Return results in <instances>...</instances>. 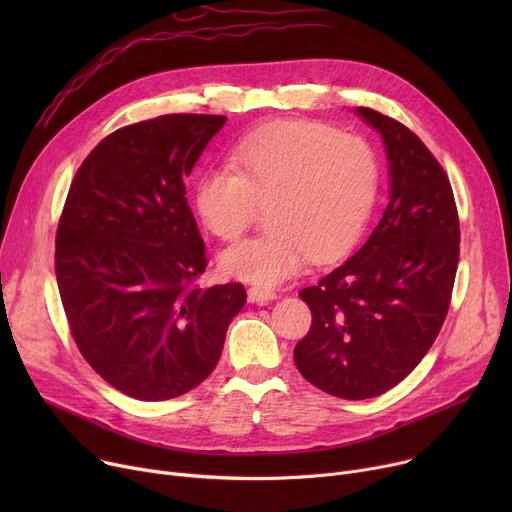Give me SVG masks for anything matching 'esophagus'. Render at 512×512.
<instances>
[{
    "instance_id": "esophagus-1",
    "label": "esophagus",
    "mask_w": 512,
    "mask_h": 512,
    "mask_svg": "<svg viewBox=\"0 0 512 512\" xmlns=\"http://www.w3.org/2000/svg\"><path fill=\"white\" fill-rule=\"evenodd\" d=\"M274 299H278V292L272 290V288H265V286H251L249 288V301L251 303L263 305V303H270Z\"/></svg>"
}]
</instances>
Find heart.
Instances as JSON below:
<instances>
[{
	"instance_id": "heart-1",
	"label": "heart",
	"mask_w": 512,
	"mask_h": 512,
	"mask_svg": "<svg viewBox=\"0 0 512 512\" xmlns=\"http://www.w3.org/2000/svg\"><path fill=\"white\" fill-rule=\"evenodd\" d=\"M228 170H207L193 186L201 224L220 240H236L267 207L257 238L220 257L222 270L253 284H278L309 259L324 263L361 236L380 191V159L359 134L282 118L265 122L228 151Z\"/></svg>"
}]
</instances>
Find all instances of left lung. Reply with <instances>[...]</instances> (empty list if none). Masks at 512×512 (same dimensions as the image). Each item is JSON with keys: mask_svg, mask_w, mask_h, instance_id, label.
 Instances as JSON below:
<instances>
[{"mask_svg": "<svg viewBox=\"0 0 512 512\" xmlns=\"http://www.w3.org/2000/svg\"><path fill=\"white\" fill-rule=\"evenodd\" d=\"M359 114L382 132L390 201L365 245L299 297L311 328L294 346L303 378L332 396L388 392L432 348L459 265V211L448 174L413 130L371 107Z\"/></svg>", "mask_w": 512, "mask_h": 512, "instance_id": "8db88e82", "label": "left lung"}]
</instances>
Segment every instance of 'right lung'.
<instances>
[{
    "mask_svg": "<svg viewBox=\"0 0 512 512\" xmlns=\"http://www.w3.org/2000/svg\"><path fill=\"white\" fill-rule=\"evenodd\" d=\"M224 116L168 114L107 137L80 164L56 234L70 334L101 378L137 400H170L218 365L240 282L201 288L203 238L184 180Z\"/></svg>",
    "mask_w": 512,
    "mask_h": 512,
    "instance_id": "1",
    "label": "right lung"
}]
</instances>
